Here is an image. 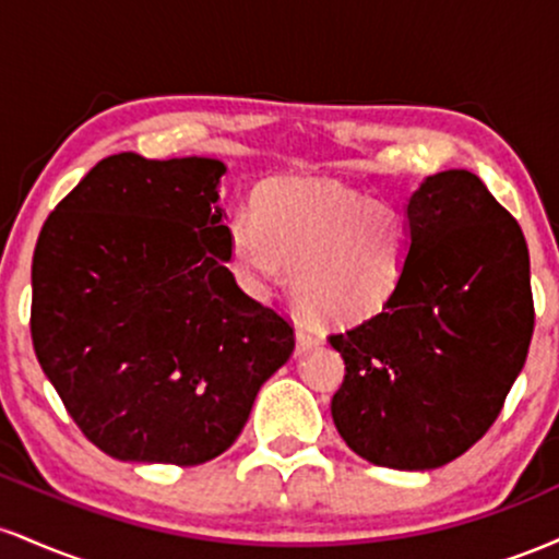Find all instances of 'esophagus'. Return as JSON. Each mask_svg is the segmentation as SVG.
<instances>
[{
  "instance_id": "1",
  "label": "esophagus",
  "mask_w": 559,
  "mask_h": 559,
  "mask_svg": "<svg viewBox=\"0 0 559 559\" xmlns=\"http://www.w3.org/2000/svg\"><path fill=\"white\" fill-rule=\"evenodd\" d=\"M312 346H318V338L312 336L310 329H305V325H297V355H301V352L312 349Z\"/></svg>"
}]
</instances>
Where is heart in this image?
Returning <instances> with one entry per match:
<instances>
[{
    "mask_svg": "<svg viewBox=\"0 0 559 559\" xmlns=\"http://www.w3.org/2000/svg\"><path fill=\"white\" fill-rule=\"evenodd\" d=\"M258 217L228 226V260L239 284L271 297L294 273L299 310L323 325L378 316L400 292L413 234L400 210L333 181H275L260 191Z\"/></svg>",
    "mask_w": 559,
    "mask_h": 559,
    "instance_id": "1",
    "label": "heart"
}]
</instances>
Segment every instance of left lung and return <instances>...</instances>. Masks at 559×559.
<instances>
[{"instance_id":"obj_1","label":"left lung","mask_w":559,"mask_h":559,"mask_svg":"<svg viewBox=\"0 0 559 559\" xmlns=\"http://www.w3.org/2000/svg\"><path fill=\"white\" fill-rule=\"evenodd\" d=\"M404 217L413 254L378 316L331 336L346 376L331 415L346 447L394 471H433L491 428L534 333L518 221L471 170L428 176Z\"/></svg>"}]
</instances>
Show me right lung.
<instances>
[{"mask_svg":"<svg viewBox=\"0 0 559 559\" xmlns=\"http://www.w3.org/2000/svg\"><path fill=\"white\" fill-rule=\"evenodd\" d=\"M213 157H105L55 207L31 267L44 376L123 463L202 465L239 439L294 331L228 271Z\"/></svg>","mask_w":559,"mask_h":559,"instance_id":"right-lung-1","label":"right lung"}]
</instances>
